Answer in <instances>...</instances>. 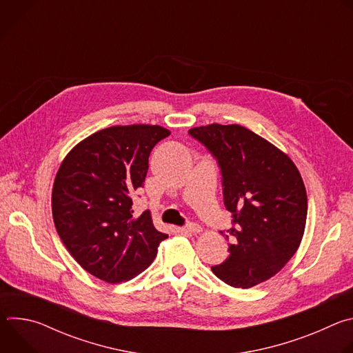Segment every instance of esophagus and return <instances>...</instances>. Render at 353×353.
<instances>
[{"label":"esophagus","instance_id":"esophagus-1","mask_svg":"<svg viewBox=\"0 0 353 353\" xmlns=\"http://www.w3.org/2000/svg\"><path fill=\"white\" fill-rule=\"evenodd\" d=\"M201 230H203V228H201V225L198 223H188L184 228H181V232H185V233H199Z\"/></svg>","mask_w":353,"mask_h":353}]
</instances>
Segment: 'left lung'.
Returning <instances> with one entry per match:
<instances>
[{
  "label": "left lung",
  "instance_id": "left-lung-1",
  "mask_svg": "<svg viewBox=\"0 0 353 353\" xmlns=\"http://www.w3.org/2000/svg\"><path fill=\"white\" fill-rule=\"evenodd\" d=\"M188 134L221 168L223 204L233 218L228 233L237 240L229 257L211 270L233 288L256 286L279 272L299 248L307 218L303 180L288 155L241 125L210 124Z\"/></svg>",
  "mask_w": 353,
  "mask_h": 353
}]
</instances>
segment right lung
Wrapping results in <instances>:
<instances>
[{"mask_svg": "<svg viewBox=\"0 0 353 353\" xmlns=\"http://www.w3.org/2000/svg\"><path fill=\"white\" fill-rule=\"evenodd\" d=\"M169 135L161 125H114L81 141L63 161L52 194L54 225L93 276L109 283L137 276L169 237L155 229L149 211L137 216L132 210L150 150Z\"/></svg>", "mask_w": 353, "mask_h": 353, "instance_id": "obj_1", "label": "right lung"}]
</instances>
